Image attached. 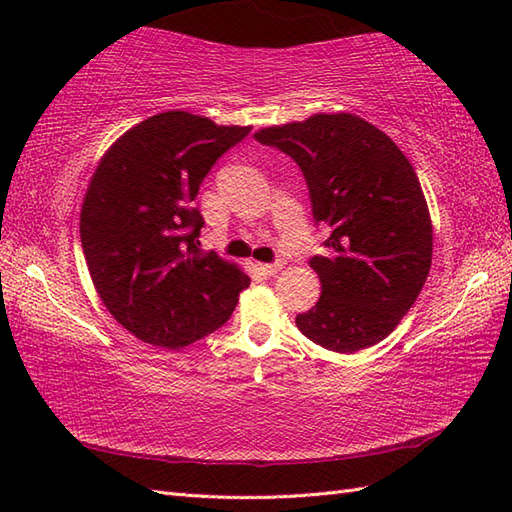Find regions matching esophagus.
I'll use <instances>...</instances> for the list:
<instances>
[{"label":"esophagus","instance_id":"obj_1","mask_svg":"<svg viewBox=\"0 0 512 512\" xmlns=\"http://www.w3.org/2000/svg\"><path fill=\"white\" fill-rule=\"evenodd\" d=\"M281 268H284V264H281V262H277V264H257V270H259V273L266 275V277H273V275H277Z\"/></svg>","mask_w":512,"mask_h":512}]
</instances>
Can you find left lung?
I'll return each instance as SVG.
<instances>
[{
    "instance_id": "1",
    "label": "left lung",
    "mask_w": 512,
    "mask_h": 512,
    "mask_svg": "<svg viewBox=\"0 0 512 512\" xmlns=\"http://www.w3.org/2000/svg\"><path fill=\"white\" fill-rule=\"evenodd\" d=\"M255 140L297 162L314 220L330 226L328 255L310 259L321 297L297 314V328L339 354L387 339L416 303L433 255L429 206L411 162L350 112L264 127Z\"/></svg>"
}]
</instances>
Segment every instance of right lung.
Listing matches in <instances>:
<instances>
[{
  "label": "right lung",
  "mask_w": 512,
  "mask_h": 512,
  "mask_svg": "<svg viewBox=\"0 0 512 512\" xmlns=\"http://www.w3.org/2000/svg\"><path fill=\"white\" fill-rule=\"evenodd\" d=\"M250 127L169 110L116 138L81 206V246L105 308L138 341L182 350L220 330L250 277L200 248L193 200Z\"/></svg>",
  "instance_id": "obj_1"
}]
</instances>
